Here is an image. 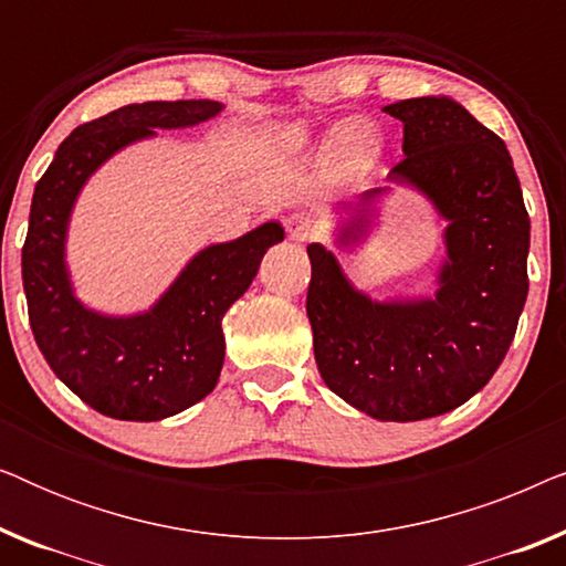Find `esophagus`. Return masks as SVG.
I'll use <instances>...</instances> for the list:
<instances>
[{"instance_id":"esophagus-1","label":"esophagus","mask_w":566,"mask_h":566,"mask_svg":"<svg viewBox=\"0 0 566 566\" xmlns=\"http://www.w3.org/2000/svg\"><path fill=\"white\" fill-rule=\"evenodd\" d=\"M283 223L285 231H289V239H293V242H306V239H312L316 234V223L312 216L306 213H291Z\"/></svg>"}]
</instances>
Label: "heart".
Instances as JSON below:
<instances>
[{"instance_id":"b5f03b06","label":"heart","mask_w":566,"mask_h":566,"mask_svg":"<svg viewBox=\"0 0 566 566\" xmlns=\"http://www.w3.org/2000/svg\"><path fill=\"white\" fill-rule=\"evenodd\" d=\"M283 142L291 149H298L301 136L298 134H283ZM329 159L335 161V167L347 177H363L378 165L381 159V142L374 130L360 126V123H350L339 134L332 138L329 146Z\"/></svg>"}]
</instances>
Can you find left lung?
I'll return each mask as SVG.
<instances>
[{"instance_id": "1", "label": "left lung", "mask_w": 566, "mask_h": 566, "mask_svg": "<svg viewBox=\"0 0 566 566\" xmlns=\"http://www.w3.org/2000/svg\"><path fill=\"white\" fill-rule=\"evenodd\" d=\"M384 113L405 123V159L386 188L337 208L332 242L358 252L397 188L446 221V254L430 296L374 298L337 254L306 247V314L324 384L381 422L451 412L482 391L513 343L528 296L531 219L505 142L446 95L409 97Z\"/></svg>"}]
</instances>
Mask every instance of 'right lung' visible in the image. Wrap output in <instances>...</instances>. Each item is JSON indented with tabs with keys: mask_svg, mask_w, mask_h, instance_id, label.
Instances as JSON below:
<instances>
[{
	"mask_svg": "<svg viewBox=\"0 0 566 566\" xmlns=\"http://www.w3.org/2000/svg\"><path fill=\"white\" fill-rule=\"evenodd\" d=\"M223 107L216 99L118 107L74 128L35 185L22 247L30 327L53 374L84 405L113 420H165L216 389L227 350L223 314L244 296L265 252L283 242L285 231L268 221L231 242L206 244L149 308L105 314L76 296L69 270L74 206L115 154L157 138V130L196 128Z\"/></svg>",
	"mask_w": 566,
	"mask_h": 566,
	"instance_id": "add662e5",
	"label": "right lung"
}]
</instances>
